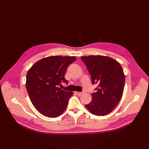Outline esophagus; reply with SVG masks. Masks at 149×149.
I'll return each instance as SVG.
<instances>
[{
    "instance_id": "34e87169",
    "label": "esophagus",
    "mask_w": 149,
    "mask_h": 149,
    "mask_svg": "<svg viewBox=\"0 0 149 149\" xmlns=\"http://www.w3.org/2000/svg\"><path fill=\"white\" fill-rule=\"evenodd\" d=\"M75 94H76V95H78V96H81V95H82V94H83V92H78V91H76V92H75Z\"/></svg>"
}]
</instances>
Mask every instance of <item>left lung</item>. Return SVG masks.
<instances>
[{
  "mask_svg": "<svg viewBox=\"0 0 149 149\" xmlns=\"http://www.w3.org/2000/svg\"><path fill=\"white\" fill-rule=\"evenodd\" d=\"M81 58L91 74L92 83L98 85L97 91L92 94V101L85 107L94 115L109 114L123 96L125 84L123 68L109 56L91 55Z\"/></svg>",
  "mask_w": 149,
  "mask_h": 149,
  "instance_id": "left-lung-1",
  "label": "left lung"
}]
</instances>
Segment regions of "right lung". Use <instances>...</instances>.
Listing matches in <instances>:
<instances>
[{
    "mask_svg": "<svg viewBox=\"0 0 149 149\" xmlns=\"http://www.w3.org/2000/svg\"><path fill=\"white\" fill-rule=\"evenodd\" d=\"M75 56H51L42 58L31 66L26 74V88L30 101L40 114L55 118L66 110L73 93L58 87L67 83L65 74Z\"/></svg>",
    "mask_w": 149,
    "mask_h": 149,
    "instance_id": "obj_1",
    "label": "right lung"
}]
</instances>
